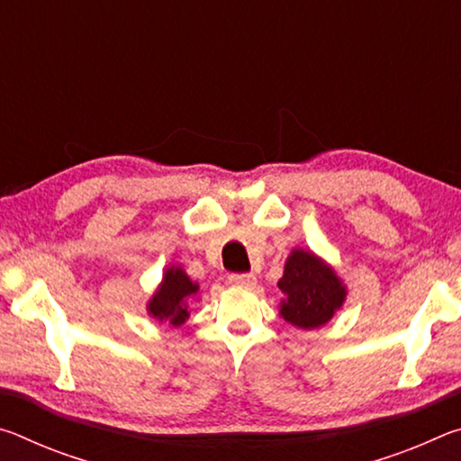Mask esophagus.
<instances>
[{
  "label": "esophagus",
  "instance_id": "obj_1",
  "mask_svg": "<svg viewBox=\"0 0 461 461\" xmlns=\"http://www.w3.org/2000/svg\"><path fill=\"white\" fill-rule=\"evenodd\" d=\"M230 285L231 286H254L256 276L254 275H231Z\"/></svg>",
  "mask_w": 461,
  "mask_h": 461
}]
</instances>
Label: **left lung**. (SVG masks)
I'll list each match as a JSON object with an SVG mask.
<instances>
[{
    "label": "left lung",
    "instance_id": "obj_1",
    "mask_svg": "<svg viewBox=\"0 0 461 461\" xmlns=\"http://www.w3.org/2000/svg\"><path fill=\"white\" fill-rule=\"evenodd\" d=\"M278 288L283 293L278 315L299 330L330 323L348 296V286L331 264L305 248H294L286 256Z\"/></svg>",
    "mask_w": 461,
    "mask_h": 461
}]
</instances>
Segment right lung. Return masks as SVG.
Here are the masks:
<instances>
[{"mask_svg": "<svg viewBox=\"0 0 461 461\" xmlns=\"http://www.w3.org/2000/svg\"><path fill=\"white\" fill-rule=\"evenodd\" d=\"M199 294V283L191 280L183 267L170 264L162 272L160 285L156 286L150 299L146 303V311L154 321L165 323L167 327H181L191 315V303Z\"/></svg>", "mask_w": 461, "mask_h": 461, "instance_id": "add662e5", "label": "right lung"}]
</instances>
